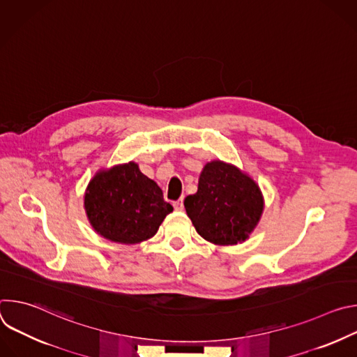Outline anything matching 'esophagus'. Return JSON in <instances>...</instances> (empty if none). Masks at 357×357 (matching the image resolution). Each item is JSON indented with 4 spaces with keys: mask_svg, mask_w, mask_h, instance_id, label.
Wrapping results in <instances>:
<instances>
[{
    "mask_svg": "<svg viewBox=\"0 0 357 357\" xmlns=\"http://www.w3.org/2000/svg\"><path fill=\"white\" fill-rule=\"evenodd\" d=\"M174 208L176 212H182L183 211V199H179L176 202H174Z\"/></svg>",
    "mask_w": 357,
    "mask_h": 357,
    "instance_id": "esophagus-1",
    "label": "esophagus"
}]
</instances>
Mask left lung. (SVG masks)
I'll return each mask as SVG.
<instances>
[{
	"label": "left lung",
	"instance_id": "obj_1",
	"mask_svg": "<svg viewBox=\"0 0 357 357\" xmlns=\"http://www.w3.org/2000/svg\"><path fill=\"white\" fill-rule=\"evenodd\" d=\"M183 205L199 236L216 245H234L257 227L264 196L248 174L213 160L203 167L197 192L186 196Z\"/></svg>",
	"mask_w": 357,
	"mask_h": 357
}]
</instances>
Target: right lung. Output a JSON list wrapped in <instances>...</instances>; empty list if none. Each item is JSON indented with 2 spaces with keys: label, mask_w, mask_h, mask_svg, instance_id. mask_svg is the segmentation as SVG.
Instances as JSON below:
<instances>
[{
  "label": "right lung",
  "mask_w": 357,
  "mask_h": 357,
  "mask_svg": "<svg viewBox=\"0 0 357 357\" xmlns=\"http://www.w3.org/2000/svg\"><path fill=\"white\" fill-rule=\"evenodd\" d=\"M84 211L97 234L132 245L154 237L174 208L157 182L130 161L94 174L84 192Z\"/></svg>",
  "instance_id": "right-lung-1"
}]
</instances>
